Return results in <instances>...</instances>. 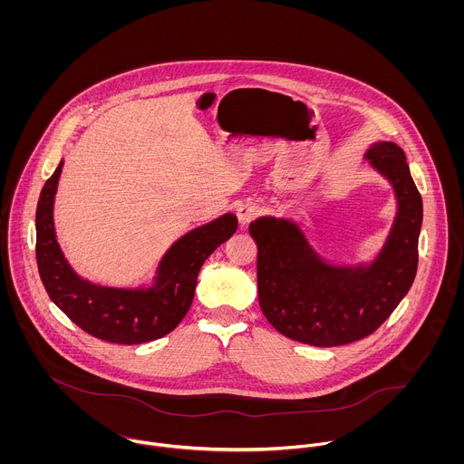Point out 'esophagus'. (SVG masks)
<instances>
[{
  "mask_svg": "<svg viewBox=\"0 0 464 464\" xmlns=\"http://www.w3.org/2000/svg\"><path fill=\"white\" fill-rule=\"evenodd\" d=\"M259 212H261L259 205H256V203H252V201H246V203H241V205L237 207V219H239V223L245 227V225H248L254 218H257Z\"/></svg>",
  "mask_w": 464,
  "mask_h": 464,
  "instance_id": "obj_1",
  "label": "esophagus"
}]
</instances>
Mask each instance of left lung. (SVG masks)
Here are the masks:
<instances>
[{"instance_id": "8db88e82", "label": "left lung", "mask_w": 464, "mask_h": 464, "mask_svg": "<svg viewBox=\"0 0 464 464\" xmlns=\"http://www.w3.org/2000/svg\"><path fill=\"white\" fill-rule=\"evenodd\" d=\"M364 159L393 188L397 214L372 263L325 261L293 219L261 216L250 223L257 243V289L266 320L289 339L339 346L377 331L412 285L423 203L403 150L373 142Z\"/></svg>"}]
</instances>
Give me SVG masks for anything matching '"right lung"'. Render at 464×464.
Returning a JSON list of instances; mask_svg holds the SVG:
<instances>
[{
  "label": "right lung",
  "instance_id": "1",
  "mask_svg": "<svg viewBox=\"0 0 464 464\" xmlns=\"http://www.w3.org/2000/svg\"><path fill=\"white\" fill-rule=\"evenodd\" d=\"M64 160L46 180L35 212V256L52 302L82 331L120 344H139L173 331L188 314L205 259L237 228L227 212L177 239L157 266L153 282L112 287L80 276L57 241L53 203Z\"/></svg>",
  "mask_w": 464,
  "mask_h": 464
}]
</instances>
